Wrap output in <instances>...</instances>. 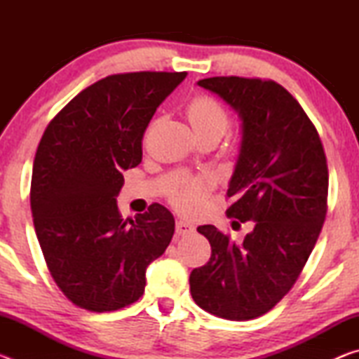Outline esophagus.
I'll list each match as a JSON object with an SVG mask.
<instances>
[{
    "instance_id": "obj_1",
    "label": "esophagus",
    "mask_w": 359,
    "mask_h": 359,
    "mask_svg": "<svg viewBox=\"0 0 359 359\" xmlns=\"http://www.w3.org/2000/svg\"><path fill=\"white\" fill-rule=\"evenodd\" d=\"M193 231H194V226L190 222L179 220L177 223H175V233H177V236H188V234H191Z\"/></svg>"
}]
</instances>
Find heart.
Listing matches in <instances>:
<instances>
[{
  "label": "heart",
  "instance_id": "1",
  "mask_svg": "<svg viewBox=\"0 0 359 359\" xmlns=\"http://www.w3.org/2000/svg\"><path fill=\"white\" fill-rule=\"evenodd\" d=\"M187 115L196 136L222 137L229 128L228 111L220 101L210 96L194 98L187 107ZM210 188L212 180L208 175L188 180L174 193V203L184 210H194L201 205Z\"/></svg>",
  "mask_w": 359,
  "mask_h": 359
}]
</instances>
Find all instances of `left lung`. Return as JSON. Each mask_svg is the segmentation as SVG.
<instances>
[{
	"mask_svg": "<svg viewBox=\"0 0 359 359\" xmlns=\"http://www.w3.org/2000/svg\"><path fill=\"white\" fill-rule=\"evenodd\" d=\"M199 87L238 112L241 144L226 214L252 222L242 244L214 224L208 264L190 274L199 307L226 320H252L288 293L312 253L326 217L327 165L320 136L282 85L244 77H209Z\"/></svg>",
	"mask_w": 359,
	"mask_h": 359,
	"instance_id": "left-lung-1",
	"label": "left lung"
}]
</instances>
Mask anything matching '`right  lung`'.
Segmentation results:
<instances>
[{
  "label": "right lung",
  "instance_id": "obj_1",
  "mask_svg": "<svg viewBox=\"0 0 359 359\" xmlns=\"http://www.w3.org/2000/svg\"><path fill=\"white\" fill-rule=\"evenodd\" d=\"M187 72L107 76L72 98L42 135L32 175L36 236L53 280L76 306L112 312L142 296L145 271L174 234V217L151 204L123 220V171L142 161L156 107Z\"/></svg>",
  "mask_w": 359,
  "mask_h": 359
}]
</instances>
